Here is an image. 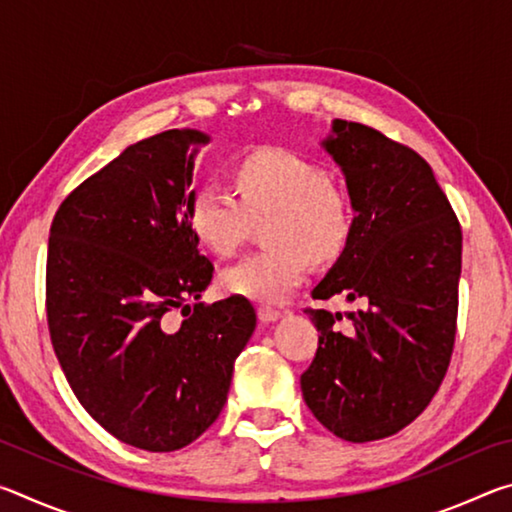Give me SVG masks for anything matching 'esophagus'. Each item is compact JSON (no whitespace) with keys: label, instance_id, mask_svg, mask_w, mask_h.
Here are the masks:
<instances>
[{"label":"esophagus","instance_id":"esophagus-1","mask_svg":"<svg viewBox=\"0 0 512 512\" xmlns=\"http://www.w3.org/2000/svg\"><path fill=\"white\" fill-rule=\"evenodd\" d=\"M257 316H259V320H262V323H273V320H277V318L282 316V311L268 307V305H259Z\"/></svg>","mask_w":512,"mask_h":512}]
</instances>
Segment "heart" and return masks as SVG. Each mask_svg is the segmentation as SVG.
Here are the masks:
<instances>
[{
  "label": "heart",
  "instance_id": "b5f03b06",
  "mask_svg": "<svg viewBox=\"0 0 512 512\" xmlns=\"http://www.w3.org/2000/svg\"><path fill=\"white\" fill-rule=\"evenodd\" d=\"M232 183L198 185L187 198V225L198 244L230 257L244 244L253 219L271 214L266 241L271 246L248 255L221 273L232 296L277 302L298 287L307 259L332 262L350 244L354 205L325 164L284 146H257L232 164Z\"/></svg>",
  "mask_w": 512,
  "mask_h": 512
}]
</instances>
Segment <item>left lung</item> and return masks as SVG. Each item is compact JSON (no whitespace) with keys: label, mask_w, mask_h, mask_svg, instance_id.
<instances>
[{"label":"left lung","mask_w":512,"mask_h":512,"mask_svg":"<svg viewBox=\"0 0 512 512\" xmlns=\"http://www.w3.org/2000/svg\"><path fill=\"white\" fill-rule=\"evenodd\" d=\"M323 142L343 169L354 230L339 262L311 291L341 296L348 314L305 309L318 329L302 397L334 436L370 443L427 409L456 339L463 232L422 155L357 121L336 119ZM351 320L348 333L335 323Z\"/></svg>","instance_id":"1"}]
</instances>
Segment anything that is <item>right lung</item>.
Segmentation results:
<instances>
[{"label":"right lung","mask_w":512,"mask_h":512,"mask_svg":"<svg viewBox=\"0 0 512 512\" xmlns=\"http://www.w3.org/2000/svg\"><path fill=\"white\" fill-rule=\"evenodd\" d=\"M207 142L171 128L128 146L60 203L49 230L47 325L60 368L110 436L146 452H176L212 427L257 325L241 296L198 302L214 264L185 205L192 144ZM176 308L186 318L171 328Z\"/></svg>","instance_id":"1"}]
</instances>
